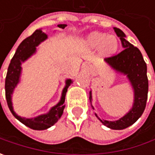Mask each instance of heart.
<instances>
[{
    "mask_svg": "<svg viewBox=\"0 0 155 155\" xmlns=\"http://www.w3.org/2000/svg\"><path fill=\"white\" fill-rule=\"evenodd\" d=\"M84 44L90 48H97L104 55H109L117 50L118 39L115 35H107L100 32L90 33L84 39Z\"/></svg>",
    "mask_w": 155,
    "mask_h": 155,
    "instance_id": "obj_1",
    "label": "heart"
}]
</instances>
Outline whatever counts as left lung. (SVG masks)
Listing matches in <instances>:
<instances>
[{"instance_id": "1", "label": "left lung", "mask_w": 155, "mask_h": 155, "mask_svg": "<svg viewBox=\"0 0 155 155\" xmlns=\"http://www.w3.org/2000/svg\"><path fill=\"white\" fill-rule=\"evenodd\" d=\"M114 30L121 39L124 49L116 56L105 58L104 62L116 73L126 76L134 92L133 105L127 114L116 121L100 119L97 113H95V115L107 128L121 130L134 124L144 112L148 92V80L147 76V64L140 50L126 40V35L121 29L114 27ZM90 102L92 109L95 110L92 105L91 91H90Z\"/></svg>"}]
</instances>
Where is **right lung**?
<instances>
[{
    "label": "right lung",
    "mask_w": 155,
    "mask_h": 155,
    "mask_svg": "<svg viewBox=\"0 0 155 155\" xmlns=\"http://www.w3.org/2000/svg\"><path fill=\"white\" fill-rule=\"evenodd\" d=\"M66 26H67L66 24L58 25V27L62 29L66 27ZM47 37L48 35L44 33L42 29H37L31 36H29L28 38L25 39L21 42L15 51L13 58L11 59V62L9 64L6 81H5L6 99H7L8 106L11 113L21 123H23L27 127L34 130L47 129V128H51V126H53L58 121V119L63 115L64 109L65 107L64 100H65L67 89L73 83L72 79L71 78H67L65 80V85L63 89L59 102L53 107H51L47 113L41 114L39 116L32 117V118H27V117H21V116H18L15 112L14 107H13V102H12V96L15 91V88L21 82V71H22L21 65L22 64L26 62L28 58H30L36 53L37 46L43 41H45V39H47Z\"/></svg>",
    "instance_id": "add662e5"
}]
</instances>
